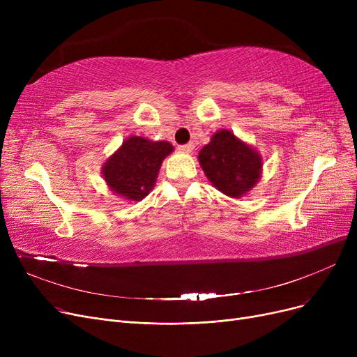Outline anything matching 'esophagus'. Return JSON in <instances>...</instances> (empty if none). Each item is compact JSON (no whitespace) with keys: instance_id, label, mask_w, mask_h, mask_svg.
<instances>
[{"instance_id":"obj_1","label":"esophagus","mask_w":357,"mask_h":357,"mask_svg":"<svg viewBox=\"0 0 357 357\" xmlns=\"http://www.w3.org/2000/svg\"><path fill=\"white\" fill-rule=\"evenodd\" d=\"M179 150H181V152H185V153H191L192 150H194V144H192V143L181 144V146H179Z\"/></svg>"}]
</instances>
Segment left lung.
Masks as SVG:
<instances>
[{
  "label": "left lung",
  "instance_id": "8db88e82",
  "mask_svg": "<svg viewBox=\"0 0 357 357\" xmlns=\"http://www.w3.org/2000/svg\"><path fill=\"white\" fill-rule=\"evenodd\" d=\"M198 160L215 188L233 198L250 191L261 171L260 156L230 130L217 131L201 149Z\"/></svg>",
  "mask_w": 357,
  "mask_h": 357
}]
</instances>
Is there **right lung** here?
Wrapping results in <instances>:
<instances>
[{
	"label": "right lung",
	"instance_id": "obj_1",
	"mask_svg": "<svg viewBox=\"0 0 357 357\" xmlns=\"http://www.w3.org/2000/svg\"><path fill=\"white\" fill-rule=\"evenodd\" d=\"M174 150L167 142H150L133 136L104 165L109 188L131 201L143 199L153 188L162 160Z\"/></svg>",
	"mask_w": 357,
	"mask_h": 357
}]
</instances>
